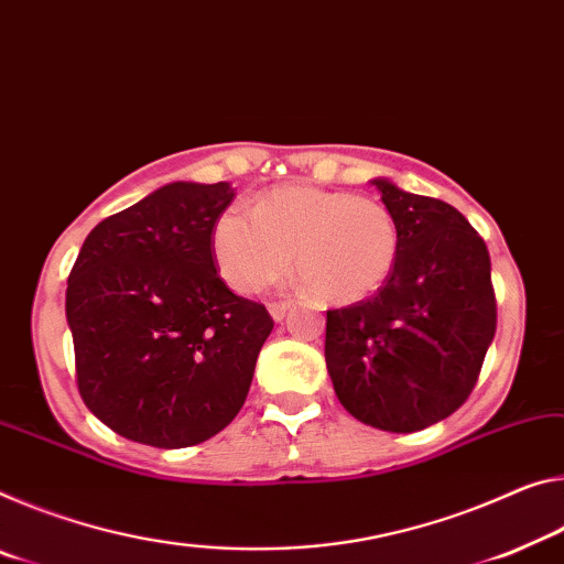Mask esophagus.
<instances>
[{
    "mask_svg": "<svg viewBox=\"0 0 564 564\" xmlns=\"http://www.w3.org/2000/svg\"><path fill=\"white\" fill-rule=\"evenodd\" d=\"M289 308H291V303H285V301L271 303V306H268V314H271L273 321H283L285 314H289Z\"/></svg>",
    "mask_w": 564,
    "mask_h": 564,
    "instance_id": "obj_1",
    "label": "esophagus"
}]
</instances>
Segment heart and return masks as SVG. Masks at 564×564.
I'll return each mask as SVG.
<instances>
[{
	"instance_id": "b5f03b06",
	"label": "heart",
	"mask_w": 564,
	"mask_h": 564,
	"mask_svg": "<svg viewBox=\"0 0 564 564\" xmlns=\"http://www.w3.org/2000/svg\"><path fill=\"white\" fill-rule=\"evenodd\" d=\"M399 226L377 198L316 185H275L253 213L228 208L213 223V258L230 289L256 293L289 273L328 303L381 291L399 261Z\"/></svg>"
}]
</instances>
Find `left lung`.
Masks as SVG:
<instances>
[{
  "label": "left lung",
  "instance_id": "obj_1",
  "mask_svg": "<svg viewBox=\"0 0 564 564\" xmlns=\"http://www.w3.org/2000/svg\"><path fill=\"white\" fill-rule=\"evenodd\" d=\"M397 218L391 279L371 299L326 314V369L348 414L411 434L454 414L495 338L485 240L449 203L373 177Z\"/></svg>",
  "mask_w": 564,
  "mask_h": 564
}]
</instances>
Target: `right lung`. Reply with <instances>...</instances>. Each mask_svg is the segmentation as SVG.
Segmentation results:
<instances>
[{"label": "right lung", "mask_w": 564, "mask_h": 564, "mask_svg": "<svg viewBox=\"0 0 564 564\" xmlns=\"http://www.w3.org/2000/svg\"><path fill=\"white\" fill-rule=\"evenodd\" d=\"M230 183H167L93 228L67 279L79 397L130 442L183 449L234 422L273 330L213 263Z\"/></svg>", "instance_id": "1"}]
</instances>
